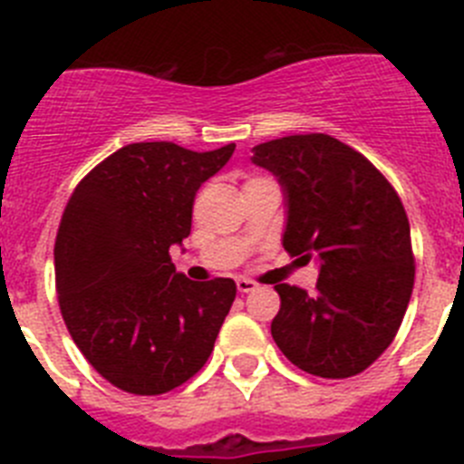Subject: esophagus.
Masks as SVG:
<instances>
[{
    "label": "esophagus",
    "instance_id": "34e87169",
    "mask_svg": "<svg viewBox=\"0 0 464 464\" xmlns=\"http://www.w3.org/2000/svg\"><path fill=\"white\" fill-rule=\"evenodd\" d=\"M256 288H257V283L251 281V278H246V276L237 278V290H239V293H251V290Z\"/></svg>",
    "mask_w": 464,
    "mask_h": 464
}]
</instances>
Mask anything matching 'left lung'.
<instances>
[{"instance_id":"obj_1","label":"left lung","mask_w":464,"mask_h":464,"mask_svg":"<svg viewBox=\"0 0 464 464\" xmlns=\"http://www.w3.org/2000/svg\"><path fill=\"white\" fill-rule=\"evenodd\" d=\"M288 197L283 248L318 260L315 293L278 283L272 337L323 379L364 372L391 346L413 290L411 229L400 195L370 160L330 134H293L253 149Z\"/></svg>"}]
</instances>
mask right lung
I'll use <instances>...</instances> for the list:
<instances>
[{
	"label": "right lung",
	"instance_id": "obj_1",
	"mask_svg": "<svg viewBox=\"0 0 464 464\" xmlns=\"http://www.w3.org/2000/svg\"><path fill=\"white\" fill-rule=\"evenodd\" d=\"M235 143L195 153L171 141L122 146L73 188L55 239L64 325L94 370L132 395H162L207 364L235 302L232 278L190 281L169 248Z\"/></svg>",
	"mask_w": 464,
	"mask_h": 464
}]
</instances>
